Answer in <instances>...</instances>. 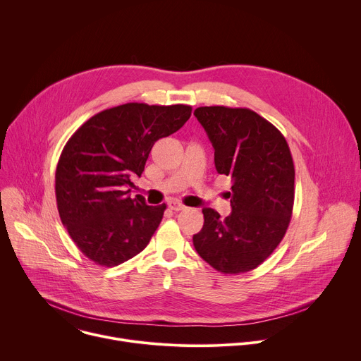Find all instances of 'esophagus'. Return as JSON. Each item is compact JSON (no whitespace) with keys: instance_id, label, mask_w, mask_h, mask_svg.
<instances>
[{"instance_id":"34e87169","label":"esophagus","mask_w":361,"mask_h":361,"mask_svg":"<svg viewBox=\"0 0 361 361\" xmlns=\"http://www.w3.org/2000/svg\"><path fill=\"white\" fill-rule=\"evenodd\" d=\"M169 209L173 210V212H183V210H185L187 207H185L184 204L178 202V201H170V202H169Z\"/></svg>"}]
</instances>
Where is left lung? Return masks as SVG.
<instances>
[{"label": "left lung", "mask_w": 361, "mask_h": 361, "mask_svg": "<svg viewBox=\"0 0 361 361\" xmlns=\"http://www.w3.org/2000/svg\"><path fill=\"white\" fill-rule=\"evenodd\" d=\"M194 116L214 148L219 174L231 178V214L204 209L192 244L224 274L259 267L283 240L294 204V164L284 135L248 109L198 107Z\"/></svg>", "instance_id": "obj_1"}]
</instances>
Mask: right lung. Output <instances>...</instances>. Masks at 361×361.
Instances as JSON below:
<instances>
[{"label": "right lung", "mask_w": 361, "mask_h": 361, "mask_svg": "<svg viewBox=\"0 0 361 361\" xmlns=\"http://www.w3.org/2000/svg\"><path fill=\"white\" fill-rule=\"evenodd\" d=\"M191 107L128 102L87 120L67 141L56 170L61 223L95 264L116 267L141 252L161 223L166 204L131 198L157 140L178 131Z\"/></svg>", "instance_id": "1"}]
</instances>
